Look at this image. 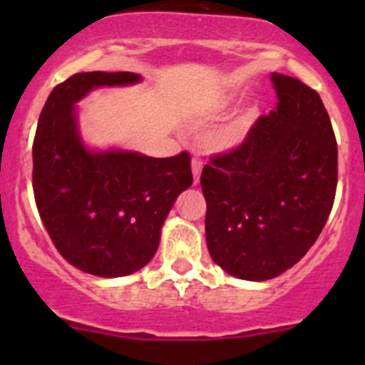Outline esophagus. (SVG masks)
Returning <instances> with one entry per match:
<instances>
[{
	"label": "esophagus",
	"mask_w": 365,
	"mask_h": 365,
	"mask_svg": "<svg viewBox=\"0 0 365 365\" xmlns=\"http://www.w3.org/2000/svg\"><path fill=\"white\" fill-rule=\"evenodd\" d=\"M201 168H203V164H201V160H200V159H192V176H194V185H197V183H200Z\"/></svg>",
	"instance_id": "1"
}]
</instances>
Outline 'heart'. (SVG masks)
Segmentation results:
<instances>
[{
  "label": "heart",
  "mask_w": 365,
  "mask_h": 365,
  "mask_svg": "<svg viewBox=\"0 0 365 365\" xmlns=\"http://www.w3.org/2000/svg\"><path fill=\"white\" fill-rule=\"evenodd\" d=\"M231 102L233 101L230 97L219 98L213 104H210L208 108H205L203 114L210 118L217 116L219 113L226 111L231 106ZM259 113L261 111L257 104L245 106L231 120L224 121L219 127L212 128L205 135L206 146L215 153H233L237 150H240L247 143V139L251 138L254 127H256V121L259 120Z\"/></svg>",
  "instance_id": "obj_1"
}]
</instances>
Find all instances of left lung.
<instances>
[{
	"instance_id": "left-lung-1",
	"label": "left lung",
	"mask_w": 365,
	"mask_h": 365,
	"mask_svg": "<svg viewBox=\"0 0 365 365\" xmlns=\"http://www.w3.org/2000/svg\"><path fill=\"white\" fill-rule=\"evenodd\" d=\"M275 111L240 150L201 173L206 245L244 281H268L298 263L322 233L337 187V143L322 98L295 77L270 73Z\"/></svg>"
}]
</instances>
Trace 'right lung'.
Masks as SVG:
<instances>
[{
	"label": "right lung",
	"mask_w": 365,
	"mask_h": 365,
	"mask_svg": "<svg viewBox=\"0 0 365 365\" xmlns=\"http://www.w3.org/2000/svg\"><path fill=\"white\" fill-rule=\"evenodd\" d=\"M134 72H81L51 91L33 143V190L61 256L97 277H123L152 261L162 224L192 185L189 153L148 157L84 141L79 104L106 86L141 83Z\"/></svg>",
	"instance_id": "1"
}]
</instances>
